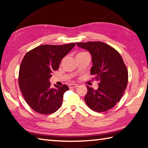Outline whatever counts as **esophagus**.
Segmentation results:
<instances>
[{"instance_id": "esophagus-1", "label": "esophagus", "mask_w": 148, "mask_h": 148, "mask_svg": "<svg viewBox=\"0 0 148 148\" xmlns=\"http://www.w3.org/2000/svg\"><path fill=\"white\" fill-rule=\"evenodd\" d=\"M78 86V85L77 84H72L69 86L70 88H76V87Z\"/></svg>"}]
</instances>
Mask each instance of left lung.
<instances>
[{
  "label": "left lung",
  "mask_w": 148,
  "mask_h": 148,
  "mask_svg": "<svg viewBox=\"0 0 148 148\" xmlns=\"http://www.w3.org/2000/svg\"><path fill=\"white\" fill-rule=\"evenodd\" d=\"M76 44L91 53V74L100 82L97 90L87 86L85 102L95 112H106L116 106L126 89L128 82L127 67L119 52L104 42H77Z\"/></svg>",
  "instance_id": "8db88e82"
}]
</instances>
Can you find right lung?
Segmentation results:
<instances>
[{"label":"right lung","mask_w":148,"mask_h":148,"mask_svg":"<svg viewBox=\"0 0 148 148\" xmlns=\"http://www.w3.org/2000/svg\"><path fill=\"white\" fill-rule=\"evenodd\" d=\"M76 46L42 45L27 53L20 65L19 89L29 106L41 114H51L61 107L69 87L51 86L52 72L58 70L62 58Z\"/></svg>","instance_id":"add662e5"}]
</instances>
